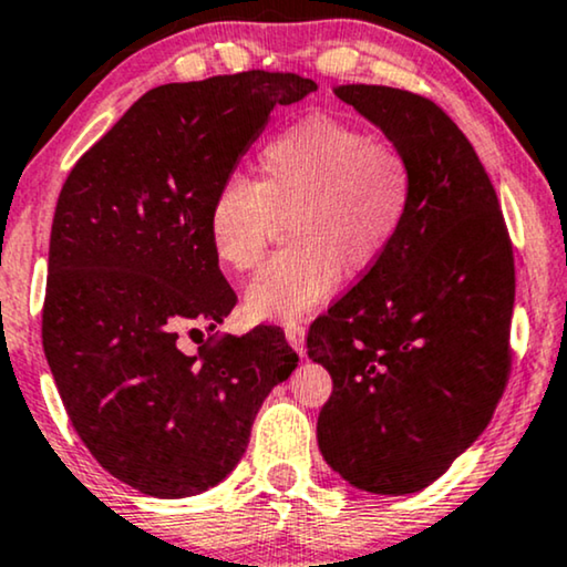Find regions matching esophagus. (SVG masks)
<instances>
[{"mask_svg": "<svg viewBox=\"0 0 567 567\" xmlns=\"http://www.w3.org/2000/svg\"><path fill=\"white\" fill-rule=\"evenodd\" d=\"M286 343H289L297 353H305V338H307V328L301 322H289L284 328Z\"/></svg>", "mask_w": 567, "mask_h": 567, "instance_id": "34e87169", "label": "esophagus"}]
</instances>
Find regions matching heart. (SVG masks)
<instances>
[{
	"instance_id": "1",
	"label": "heart",
	"mask_w": 567,
	"mask_h": 567,
	"mask_svg": "<svg viewBox=\"0 0 567 567\" xmlns=\"http://www.w3.org/2000/svg\"><path fill=\"white\" fill-rule=\"evenodd\" d=\"M258 181L229 177L208 212L219 262L252 270L286 221L289 250L270 258L245 291V312L297 322L330 297L340 268H367L400 235L413 206L408 154L328 115L297 121L260 146Z\"/></svg>"
}]
</instances>
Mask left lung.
I'll return each mask as SVG.
<instances>
[{
	"label": "left lung",
	"mask_w": 567,
	"mask_h": 567,
	"mask_svg": "<svg viewBox=\"0 0 567 567\" xmlns=\"http://www.w3.org/2000/svg\"><path fill=\"white\" fill-rule=\"evenodd\" d=\"M332 92L408 154L415 193L392 245L309 328L307 355L332 377L317 444L348 485L408 495L444 475L495 413L514 255L491 177L441 107L379 84Z\"/></svg>",
	"instance_id": "obj_1"
}]
</instances>
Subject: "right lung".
<instances>
[{"label": "right lung", "mask_w": 567, "mask_h": 567, "mask_svg": "<svg viewBox=\"0 0 567 567\" xmlns=\"http://www.w3.org/2000/svg\"><path fill=\"white\" fill-rule=\"evenodd\" d=\"M317 84L293 72L162 84L84 152L61 188L49 247L43 351L90 454L154 498L219 485L255 415L299 355L281 328L183 353V328L235 307L208 212L276 105Z\"/></svg>", "instance_id": "right-lung-1"}]
</instances>
